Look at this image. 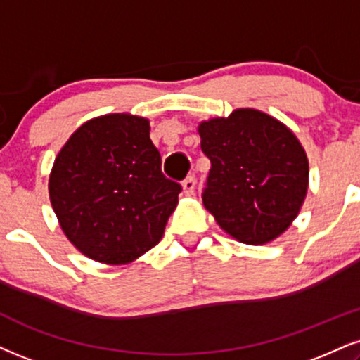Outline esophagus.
<instances>
[{
  "label": "esophagus",
  "instance_id": "obj_1",
  "mask_svg": "<svg viewBox=\"0 0 360 360\" xmlns=\"http://www.w3.org/2000/svg\"><path fill=\"white\" fill-rule=\"evenodd\" d=\"M194 188H196V177L194 176H188L186 179L183 181V189L186 194H193L194 193Z\"/></svg>",
  "mask_w": 360,
  "mask_h": 360
}]
</instances>
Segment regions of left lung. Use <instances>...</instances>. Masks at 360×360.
<instances>
[{"label":"left lung","instance_id":"8db88e82","mask_svg":"<svg viewBox=\"0 0 360 360\" xmlns=\"http://www.w3.org/2000/svg\"><path fill=\"white\" fill-rule=\"evenodd\" d=\"M211 161L202 202L224 231L246 245L275 240L297 218L309 161L287 125L255 109L199 125Z\"/></svg>","mask_w":360,"mask_h":360}]
</instances>
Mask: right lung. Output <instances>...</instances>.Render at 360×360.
Wrapping results in <instances>:
<instances>
[{
    "label": "right lung",
    "instance_id": "1",
    "mask_svg": "<svg viewBox=\"0 0 360 360\" xmlns=\"http://www.w3.org/2000/svg\"><path fill=\"white\" fill-rule=\"evenodd\" d=\"M49 189L68 240L107 265H124L158 245L183 191L162 174L149 120L125 114L77 129L56 155Z\"/></svg>",
    "mask_w": 360,
    "mask_h": 360
}]
</instances>
